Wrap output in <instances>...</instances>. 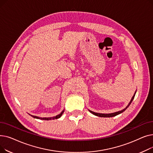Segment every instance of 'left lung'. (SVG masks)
<instances>
[{
  "mask_svg": "<svg viewBox=\"0 0 153 153\" xmlns=\"http://www.w3.org/2000/svg\"><path fill=\"white\" fill-rule=\"evenodd\" d=\"M136 92V91H135V92H134L133 96L132 97V98H131L130 102H129V103L128 104V105H127L124 109H123V110H120V111H116V112H114V113H111V114H100V113H96V112L92 111H91V110H89V111L91 112V114H92L93 115H95V116H97V117H113L117 116V115H119V114H120L123 113V112L128 107L130 106L131 103L132 102V101H133V99H134V96H135Z\"/></svg>",
  "mask_w": 153,
  "mask_h": 153,
  "instance_id": "obj_1",
  "label": "left lung"
}]
</instances>
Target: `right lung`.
<instances>
[{
    "mask_svg": "<svg viewBox=\"0 0 153 153\" xmlns=\"http://www.w3.org/2000/svg\"><path fill=\"white\" fill-rule=\"evenodd\" d=\"M64 109L61 112V114H59V115H56L55 117H37V116H35V115H30L29 114L30 116H31L32 117H33L34 118H37V119H40V120H54V119H58L59 118H60L62 114L64 113Z\"/></svg>",
    "mask_w": 153,
    "mask_h": 153,
    "instance_id": "1",
    "label": "right lung"
}]
</instances>
